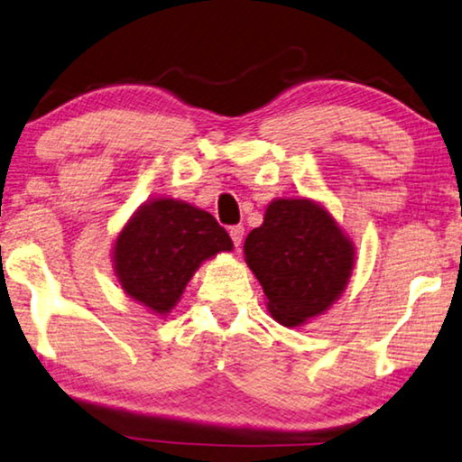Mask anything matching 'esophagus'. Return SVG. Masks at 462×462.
Returning a JSON list of instances; mask_svg holds the SVG:
<instances>
[{
  "label": "esophagus",
  "instance_id": "1",
  "mask_svg": "<svg viewBox=\"0 0 462 462\" xmlns=\"http://www.w3.org/2000/svg\"><path fill=\"white\" fill-rule=\"evenodd\" d=\"M229 236H231V239H233V244H236V248H237V250L242 248V242H244V226H242V225L231 226Z\"/></svg>",
  "mask_w": 462,
  "mask_h": 462
}]
</instances>
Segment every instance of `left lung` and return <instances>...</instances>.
Listing matches in <instances>:
<instances>
[{
  "label": "left lung",
  "mask_w": 462,
  "mask_h": 462,
  "mask_svg": "<svg viewBox=\"0 0 462 462\" xmlns=\"http://www.w3.org/2000/svg\"><path fill=\"white\" fill-rule=\"evenodd\" d=\"M245 263L261 282L269 313L296 328L318 318L343 294L356 245L318 201L273 199L244 244Z\"/></svg>",
  "instance_id": "obj_1"
}]
</instances>
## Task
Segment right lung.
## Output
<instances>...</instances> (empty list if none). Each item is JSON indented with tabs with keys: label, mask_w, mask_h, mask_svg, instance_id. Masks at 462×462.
Returning <instances> with one entry per match:
<instances>
[{
	"label": "right lung",
	"mask_w": 462,
	"mask_h": 462,
	"mask_svg": "<svg viewBox=\"0 0 462 462\" xmlns=\"http://www.w3.org/2000/svg\"><path fill=\"white\" fill-rule=\"evenodd\" d=\"M233 242L210 212L160 198L134 212L113 245V269L130 299L166 315L180 300L199 264Z\"/></svg>",
	"instance_id": "1"
}]
</instances>
